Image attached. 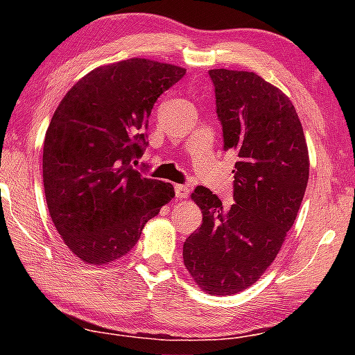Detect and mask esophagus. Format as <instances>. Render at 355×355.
<instances>
[{"instance_id": "1", "label": "esophagus", "mask_w": 355, "mask_h": 355, "mask_svg": "<svg viewBox=\"0 0 355 355\" xmlns=\"http://www.w3.org/2000/svg\"><path fill=\"white\" fill-rule=\"evenodd\" d=\"M174 192H176L178 198H187L189 187L184 186V184H176V186H174Z\"/></svg>"}]
</instances>
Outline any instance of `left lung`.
I'll use <instances>...</instances> for the list:
<instances>
[{"mask_svg":"<svg viewBox=\"0 0 355 355\" xmlns=\"http://www.w3.org/2000/svg\"><path fill=\"white\" fill-rule=\"evenodd\" d=\"M223 148L236 150L231 207L197 186L202 226L182 247L184 265L213 295L254 284L276 259L294 225L309 181V152L294 105L247 71L211 69Z\"/></svg>","mask_w":355,"mask_h":355,"instance_id":"obj_1","label":"left lung"}]
</instances>
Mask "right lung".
Returning <instances> with one entry per match:
<instances>
[{
	"label": "right lung",
	"instance_id": "right-lung-1",
	"mask_svg": "<svg viewBox=\"0 0 355 355\" xmlns=\"http://www.w3.org/2000/svg\"><path fill=\"white\" fill-rule=\"evenodd\" d=\"M186 74L132 58L96 67L61 100L43 144V187L58 232L92 265L118 260L174 197L169 182L132 168L147 148L158 96Z\"/></svg>",
	"mask_w": 355,
	"mask_h": 355
}]
</instances>
